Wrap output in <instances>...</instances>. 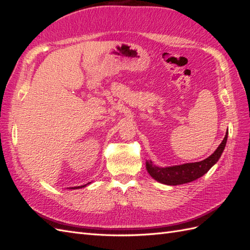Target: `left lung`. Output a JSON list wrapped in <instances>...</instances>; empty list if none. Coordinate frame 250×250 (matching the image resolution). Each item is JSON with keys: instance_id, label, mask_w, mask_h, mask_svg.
<instances>
[{"instance_id": "obj_1", "label": "left lung", "mask_w": 250, "mask_h": 250, "mask_svg": "<svg viewBox=\"0 0 250 250\" xmlns=\"http://www.w3.org/2000/svg\"><path fill=\"white\" fill-rule=\"evenodd\" d=\"M228 135L229 131H226L223 141L215 150V152L201 162L171 166V167H157L151 161H146V169L151 177L164 185L177 186L191 183L203 176L219 161L225 148Z\"/></svg>"}]
</instances>
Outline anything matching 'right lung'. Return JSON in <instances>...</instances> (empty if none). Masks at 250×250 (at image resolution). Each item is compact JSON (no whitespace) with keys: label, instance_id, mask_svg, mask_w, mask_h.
<instances>
[{"label":"right lung","instance_id":"right-lung-1","mask_svg":"<svg viewBox=\"0 0 250 250\" xmlns=\"http://www.w3.org/2000/svg\"><path fill=\"white\" fill-rule=\"evenodd\" d=\"M90 183H88V184H86V185H83V186H79V187H72V188H71V190H77V188H84V187H86L87 185H89Z\"/></svg>","mask_w":250,"mask_h":250}]
</instances>
